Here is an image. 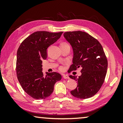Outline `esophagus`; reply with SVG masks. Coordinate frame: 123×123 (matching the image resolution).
Wrapping results in <instances>:
<instances>
[{"mask_svg": "<svg viewBox=\"0 0 123 123\" xmlns=\"http://www.w3.org/2000/svg\"><path fill=\"white\" fill-rule=\"evenodd\" d=\"M63 78L64 79H69V77L68 76V75H63Z\"/></svg>", "mask_w": 123, "mask_h": 123, "instance_id": "1", "label": "esophagus"}]
</instances>
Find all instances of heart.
I'll return each mask as SVG.
<instances>
[{
	"label": "heart",
	"instance_id": "1",
	"mask_svg": "<svg viewBox=\"0 0 123 123\" xmlns=\"http://www.w3.org/2000/svg\"><path fill=\"white\" fill-rule=\"evenodd\" d=\"M67 44V43H66L65 42H63V43H62L61 44ZM59 69H60V70H61V71H63V70L64 69V67H63V66H60Z\"/></svg>",
	"mask_w": 123,
	"mask_h": 123
}]
</instances>
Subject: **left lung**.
<instances>
[{"instance_id":"8db88e82","label":"left lung","mask_w":123,"mask_h":123,"mask_svg":"<svg viewBox=\"0 0 123 123\" xmlns=\"http://www.w3.org/2000/svg\"><path fill=\"white\" fill-rule=\"evenodd\" d=\"M63 36L73 50V64L68 73L82 68L79 78L69 76L78 84L70 93L79 99L94 96L103 85L107 73V60L103 47L97 39L84 31H68Z\"/></svg>"}]
</instances>
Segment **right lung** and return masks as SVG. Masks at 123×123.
<instances>
[{
  "label": "right lung",
  "mask_w": 123,
  "mask_h": 123,
  "mask_svg": "<svg viewBox=\"0 0 123 123\" xmlns=\"http://www.w3.org/2000/svg\"><path fill=\"white\" fill-rule=\"evenodd\" d=\"M63 32L36 31L22 42L17 53L16 74L24 91L35 99L49 97L62 76L56 72L43 75L42 60L47 57V49L56 42Z\"/></svg>",
  "instance_id": "add662e5"
}]
</instances>
